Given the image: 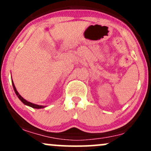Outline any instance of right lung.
Wrapping results in <instances>:
<instances>
[{
	"mask_svg": "<svg viewBox=\"0 0 151 151\" xmlns=\"http://www.w3.org/2000/svg\"><path fill=\"white\" fill-rule=\"evenodd\" d=\"M12 85H13V88H14V92H15L16 95H17V97H18V98H19L20 101H21L24 104L27 105V106H30V107H32V108H34V109H42V108H45V106H39V105L34 104H32V103H30V102H29V101H26V100H25V99H24V98H22V97L20 96L19 94V93H18V92H17V89H16L15 86H14V82H12Z\"/></svg>",
	"mask_w": 151,
	"mask_h": 151,
	"instance_id": "1",
	"label": "right lung"
}]
</instances>
